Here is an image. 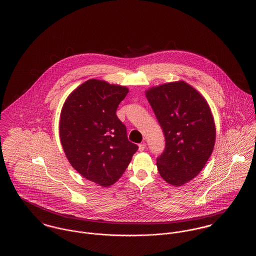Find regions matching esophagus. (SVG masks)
Instances as JSON below:
<instances>
[{
  "mask_svg": "<svg viewBox=\"0 0 256 256\" xmlns=\"http://www.w3.org/2000/svg\"><path fill=\"white\" fill-rule=\"evenodd\" d=\"M145 148H146V144H145V143L139 144V150H140V152H143Z\"/></svg>",
  "mask_w": 256,
  "mask_h": 256,
  "instance_id": "1",
  "label": "esophagus"
}]
</instances>
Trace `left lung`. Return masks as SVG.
I'll return each mask as SVG.
<instances>
[{"label":"left lung","instance_id":"left-lung-1","mask_svg":"<svg viewBox=\"0 0 256 256\" xmlns=\"http://www.w3.org/2000/svg\"><path fill=\"white\" fill-rule=\"evenodd\" d=\"M146 97L165 136L158 170L165 182L182 186L200 174L213 152L216 128L211 110L182 80L152 87Z\"/></svg>","mask_w":256,"mask_h":256}]
</instances>
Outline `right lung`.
I'll return each mask as SVG.
<instances>
[{
	"instance_id": "add662e5",
	"label": "right lung",
	"mask_w": 256,
	"mask_h": 256,
	"mask_svg": "<svg viewBox=\"0 0 256 256\" xmlns=\"http://www.w3.org/2000/svg\"><path fill=\"white\" fill-rule=\"evenodd\" d=\"M128 93L126 86L92 78L76 88L61 110L60 137L66 158L86 180L104 187L122 176L138 150L116 115Z\"/></svg>"
}]
</instances>
